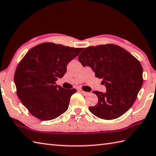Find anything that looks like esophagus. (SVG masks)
Here are the masks:
<instances>
[{"mask_svg": "<svg viewBox=\"0 0 156 156\" xmlns=\"http://www.w3.org/2000/svg\"><path fill=\"white\" fill-rule=\"evenodd\" d=\"M80 92H81V93H82V94H84V95H88V94H89V92H85V91L82 90H80Z\"/></svg>", "mask_w": 156, "mask_h": 156, "instance_id": "34e87169", "label": "esophagus"}]
</instances>
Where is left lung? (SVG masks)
<instances>
[{"instance_id": "1", "label": "left lung", "mask_w": 156, "mask_h": 156, "mask_svg": "<svg viewBox=\"0 0 156 156\" xmlns=\"http://www.w3.org/2000/svg\"><path fill=\"white\" fill-rule=\"evenodd\" d=\"M82 65L90 66L107 88L105 93L94 91L98 103L89 107L97 117L117 119L130 108L143 84V68L137 59L117 45L106 44L85 48L78 56Z\"/></svg>"}]
</instances>
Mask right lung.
Wrapping results in <instances>:
<instances>
[{
  "mask_svg": "<svg viewBox=\"0 0 156 156\" xmlns=\"http://www.w3.org/2000/svg\"><path fill=\"white\" fill-rule=\"evenodd\" d=\"M82 49L43 43L31 48L19 62L14 76L16 94L32 115L49 121L67 111L76 90L63 88L55 82Z\"/></svg>",
  "mask_w": 156,
  "mask_h": 156,
  "instance_id": "add662e5",
  "label": "right lung"
}]
</instances>
